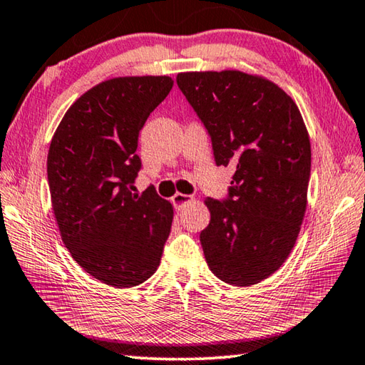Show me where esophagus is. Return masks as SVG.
I'll return each mask as SVG.
<instances>
[{
	"instance_id": "obj_1",
	"label": "esophagus",
	"mask_w": 365,
	"mask_h": 365,
	"mask_svg": "<svg viewBox=\"0 0 365 365\" xmlns=\"http://www.w3.org/2000/svg\"><path fill=\"white\" fill-rule=\"evenodd\" d=\"M190 202H194L192 195H186V194L176 192L175 195L171 197V203H173V205H175V208H178V210H182V208L186 207L187 203H190Z\"/></svg>"
}]
</instances>
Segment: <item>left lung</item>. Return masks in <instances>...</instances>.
<instances>
[{"instance_id":"left-lung-1","label":"left lung","mask_w":365,"mask_h":365,"mask_svg":"<svg viewBox=\"0 0 365 365\" xmlns=\"http://www.w3.org/2000/svg\"><path fill=\"white\" fill-rule=\"evenodd\" d=\"M176 81L212 136L216 165L235 166L229 199H205L207 264L229 285H255L289 258L308 207L311 143L302 112L261 75L208 70Z\"/></svg>"}]
</instances>
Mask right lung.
Instances as JSON below:
<instances>
[{"label":"right lung","instance_id":"add662e5","mask_svg":"<svg viewBox=\"0 0 365 365\" xmlns=\"http://www.w3.org/2000/svg\"><path fill=\"white\" fill-rule=\"evenodd\" d=\"M173 88L171 76H117L81 94L51 139L48 182L62 242L89 276L131 289L157 271L173 205L147 187L133 194L140 170L139 131Z\"/></svg>","mask_w":365,"mask_h":365}]
</instances>
